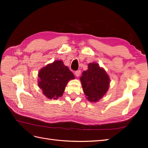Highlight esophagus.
Wrapping results in <instances>:
<instances>
[{
	"label": "esophagus",
	"mask_w": 148,
	"mask_h": 148,
	"mask_svg": "<svg viewBox=\"0 0 148 148\" xmlns=\"http://www.w3.org/2000/svg\"><path fill=\"white\" fill-rule=\"evenodd\" d=\"M81 71H77L75 72V75H76L77 77H79L81 75Z\"/></svg>",
	"instance_id": "1"
}]
</instances>
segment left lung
Masks as SVG:
<instances>
[{
    "label": "left lung",
    "mask_w": 148,
    "mask_h": 148,
    "mask_svg": "<svg viewBox=\"0 0 148 148\" xmlns=\"http://www.w3.org/2000/svg\"><path fill=\"white\" fill-rule=\"evenodd\" d=\"M88 70L83 71L80 81L84 93L90 102H97L108 91L110 79L108 74L97 63H90Z\"/></svg>",
    "instance_id": "8db88e82"
}]
</instances>
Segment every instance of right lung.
I'll return each mask as SVG.
<instances>
[{
  "label": "right lung",
  "instance_id": "right-lung-1",
  "mask_svg": "<svg viewBox=\"0 0 148 148\" xmlns=\"http://www.w3.org/2000/svg\"><path fill=\"white\" fill-rule=\"evenodd\" d=\"M38 86L44 95L49 99H57L62 96L69 80L75 77L62 60H56L47 65L39 72Z\"/></svg>",
  "mask_w": 148,
  "mask_h": 148
}]
</instances>
